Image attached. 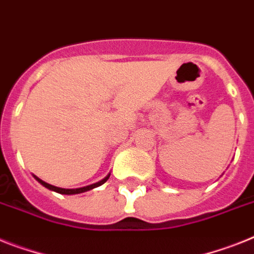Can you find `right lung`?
<instances>
[{
    "mask_svg": "<svg viewBox=\"0 0 254 254\" xmlns=\"http://www.w3.org/2000/svg\"><path fill=\"white\" fill-rule=\"evenodd\" d=\"M35 178L38 181V182L41 183L42 186H45V187H46V189H49V190H53V191H55V192L64 193V195H74V193L85 192V191H89V190L95 189V187L101 186V185H103V183L106 182V181H107L108 178H110V174H108V176L106 177V178H103V180H102V181H99V182L94 183V185H90V186H86V187H81V189H72V190H69V189H59V187L51 186V185H49V183L44 182V181H41V180H40V178H37V177H35Z\"/></svg>",
    "mask_w": 254,
    "mask_h": 254,
    "instance_id": "obj_1",
    "label": "right lung"
}]
</instances>
